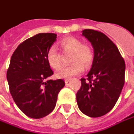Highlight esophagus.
I'll use <instances>...</instances> for the list:
<instances>
[{"label":"esophagus","mask_w":134,"mask_h":134,"mask_svg":"<svg viewBox=\"0 0 134 134\" xmlns=\"http://www.w3.org/2000/svg\"><path fill=\"white\" fill-rule=\"evenodd\" d=\"M69 81H70V79L69 78H66L65 80H64V82H65V83L67 84V83H68L69 82Z\"/></svg>","instance_id":"34e87169"}]
</instances>
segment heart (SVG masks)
<instances>
[{
	"mask_svg": "<svg viewBox=\"0 0 134 134\" xmlns=\"http://www.w3.org/2000/svg\"><path fill=\"white\" fill-rule=\"evenodd\" d=\"M60 46L64 52H73L70 66L62 68L57 74L59 78H68L72 76L80 75L84 71V66L90 67L93 62L94 54L92 49L85 45L80 38L69 36L60 41ZM47 61L50 67L54 70H59L61 67V55L55 46L50 47L47 54Z\"/></svg>",
	"mask_w": 134,
	"mask_h": 134,
	"instance_id": "heart-1",
	"label": "heart"
}]
</instances>
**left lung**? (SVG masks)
<instances>
[{"mask_svg":"<svg viewBox=\"0 0 134 134\" xmlns=\"http://www.w3.org/2000/svg\"><path fill=\"white\" fill-rule=\"evenodd\" d=\"M82 32L93 46L94 59L87 79L80 80L76 98L82 113L97 118L111 110L118 100L125 82L126 64L118 47L105 34L93 29Z\"/></svg>","mask_w":134,"mask_h":134,"instance_id":"obj_1","label":"left lung"}]
</instances>
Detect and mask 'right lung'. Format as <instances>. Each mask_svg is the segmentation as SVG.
<instances>
[{
	"mask_svg": "<svg viewBox=\"0 0 134 134\" xmlns=\"http://www.w3.org/2000/svg\"><path fill=\"white\" fill-rule=\"evenodd\" d=\"M56 38V34H38L19 44L10 58L6 75L10 93L19 109L31 118L52 112L65 85L62 79L46 81L53 75L47 54Z\"/></svg>",
	"mask_w": 134,
	"mask_h": 134,
	"instance_id": "1",
	"label": "right lung"
}]
</instances>
